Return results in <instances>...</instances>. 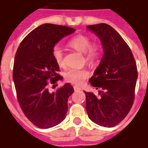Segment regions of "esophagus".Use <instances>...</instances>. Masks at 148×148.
Listing matches in <instances>:
<instances>
[{
  "label": "esophagus",
  "instance_id": "1",
  "mask_svg": "<svg viewBox=\"0 0 148 148\" xmlns=\"http://www.w3.org/2000/svg\"><path fill=\"white\" fill-rule=\"evenodd\" d=\"M73 89H74L75 91H79V90H81V88L79 86H73Z\"/></svg>",
  "mask_w": 148,
  "mask_h": 148
}]
</instances>
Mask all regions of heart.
I'll use <instances>...</instances> for the list:
<instances>
[{"mask_svg":"<svg viewBox=\"0 0 148 148\" xmlns=\"http://www.w3.org/2000/svg\"><path fill=\"white\" fill-rule=\"evenodd\" d=\"M69 45L75 51L84 55L85 60L88 64L96 63L101 55V47L98 43L93 42L86 35H77L69 42ZM52 57L59 67L65 66V60L62 50L58 46H55L52 49ZM90 73L86 69H70L65 73V79L68 82L74 85H81Z\"/></svg>","mask_w":148,"mask_h":148,"instance_id":"heart-1","label":"heart"}]
</instances>
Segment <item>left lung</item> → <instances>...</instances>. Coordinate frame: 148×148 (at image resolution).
<instances>
[{
    "instance_id": "1",
    "label": "left lung",
    "mask_w": 148,
    "mask_h": 148,
    "mask_svg": "<svg viewBox=\"0 0 148 148\" xmlns=\"http://www.w3.org/2000/svg\"><path fill=\"white\" fill-rule=\"evenodd\" d=\"M87 27L99 38L104 54L89 80L91 86L100 90L99 97L84 92L86 109L94 123L112 127L123 121L133 106L137 64L130 47L113 27L103 23Z\"/></svg>"
}]
</instances>
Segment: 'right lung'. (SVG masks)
<instances>
[{
	"mask_svg": "<svg viewBox=\"0 0 148 148\" xmlns=\"http://www.w3.org/2000/svg\"><path fill=\"white\" fill-rule=\"evenodd\" d=\"M74 32L67 26L44 24L32 31L16 51L13 79L18 101L25 116L38 127H52L66 117L73 87L66 83L51 93L48 82L55 84L62 79L51 52L59 40Z\"/></svg>",
	"mask_w": 148,
	"mask_h": 148,
	"instance_id": "obj_1",
	"label": "right lung"
}]
</instances>
